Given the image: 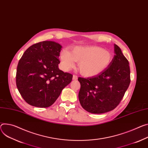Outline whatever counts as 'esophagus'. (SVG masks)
I'll list each match as a JSON object with an SVG mask.
<instances>
[{
    "label": "esophagus",
    "instance_id": "34e87169",
    "mask_svg": "<svg viewBox=\"0 0 148 148\" xmlns=\"http://www.w3.org/2000/svg\"><path fill=\"white\" fill-rule=\"evenodd\" d=\"M77 79H78V77H77V75H74L73 76V80H77Z\"/></svg>",
    "mask_w": 148,
    "mask_h": 148
}]
</instances>
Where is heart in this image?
I'll return each mask as SVG.
<instances>
[{
  "label": "heart",
  "mask_w": 148,
  "mask_h": 148,
  "mask_svg": "<svg viewBox=\"0 0 148 148\" xmlns=\"http://www.w3.org/2000/svg\"><path fill=\"white\" fill-rule=\"evenodd\" d=\"M112 53L96 46H77L70 52L64 50L61 52L60 60L62 68L70 70L78 62V69L83 75L93 77L103 72L112 61Z\"/></svg>",
  "instance_id": "b5f03b06"
}]
</instances>
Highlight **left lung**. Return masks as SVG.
Instances as JSON below:
<instances>
[{
    "label": "left lung",
    "mask_w": 148,
    "mask_h": 148,
    "mask_svg": "<svg viewBox=\"0 0 148 148\" xmlns=\"http://www.w3.org/2000/svg\"><path fill=\"white\" fill-rule=\"evenodd\" d=\"M114 48L112 61L103 72L87 78H78L81 84L79 101L88 112L101 114L113 110L129 86V61L117 45L114 44Z\"/></svg>",
    "instance_id": "obj_1"
}]
</instances>
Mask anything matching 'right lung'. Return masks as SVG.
<instances>
[{
	"label": "right lung",
	"mask_w": 148,
	"mask_h": 148,
	"mask_svg": "<svg viewBox=\"0 0 148 148\" xmlns=\"http://www.w3.org/2000/svg\"><path fill=\"white\" fill-rule=\"evenodd\" d=\"M62 46L45 41L32 45L20 59L16 71V86L29 104L48 107L54 103L62 90L72 80V74L58 68Z\"/></svg>",
	"instance_id": "1"
}]
</instances>
